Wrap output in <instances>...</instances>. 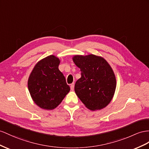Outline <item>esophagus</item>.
Listing matches in <instances>:
<instances>
[{
	"label": "esophagus",
	"mask_w": 149,
	"mask_h": 149,
	"mask_svg": "<svg viewBox=\"0 0 149 149\" xmlns=\"http://www.w3.org/2000/svg\"><path fill=\"white\" fill-rule=\"evenodd\" d=\"M70 89L73 91L74 89V83H72L70 84Z\"/></svg>",
	"instance_id": "1"
}]
</instances>
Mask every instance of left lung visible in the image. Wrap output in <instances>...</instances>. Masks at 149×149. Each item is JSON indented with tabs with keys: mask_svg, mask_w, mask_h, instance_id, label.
<instances>
[{
	"mask_svg": "<svg viewBox=\"0 0 149 149\" xmlns=\"http://www.w3.org/2000/svg\"><path fill=\"white\" fill-rule=\"evenodd\" d=\"M73 62L81 71L75 84V92L86 108L92 111L106 107L116 87L115 75L104 58L93 54L75 55Z\"/></svg>",
	"mask_w": 149,
	"mask_h": 149,
	"instance_id": "obj_1",
	"label": "left lung"
}]
</instances>
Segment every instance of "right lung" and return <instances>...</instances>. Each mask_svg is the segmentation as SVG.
<instances>
[{"label": "right lung", "mask_w": 149, "mask_h": 149, "mask_svg": "<svg viewBox=\"0 0 149 149\" xmlns=\"http://www.w3.org/2000/svg\"><path fill=\"white\" fill-rule=\"evenodd\" d=\"M60 63L58 57L48 56L35 65L29 75V92L35 103L42 109H55L70 90L58 69Z\"/></svg>", "instance_id": "add662e5"}]
</instances>
